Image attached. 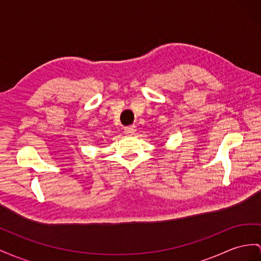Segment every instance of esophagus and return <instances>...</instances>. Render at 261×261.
Masks as SVG:
<instances>
[{
	"label": "esophagus",
	"instance_id": "1",
	"mask_svg": "<svg viewBox=\"0 0 261 261\" xmlns=\"http://www.w3.org/2000/svg\"><path fill=\"white\" fill-rule=\"evenodd\" d=\"M136 131H137L136 125H130V126H126V128H124V133H125V135H128V136L135 135Z\"/></svg>",
	"mask_w": 261,
	"mask_h": 261
}]
</instances>
